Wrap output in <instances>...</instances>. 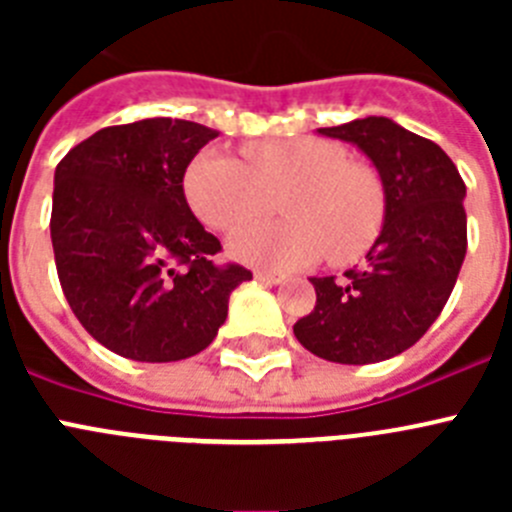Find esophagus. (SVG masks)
Returning <instances> with one entry per match:
<instances>
[{"label": "esophagus", "mask_w": 512, "mask_h": 512, "mask_svg": "<svg viewBox=\"0 0 512 512\" xmlns=\"http://www.w3.org/2000/svg\"><path fill=\"white\" fill-rule=\"evenodd\" d=\"M253 277L259 279V282H266V284H282L284 282V274H277V271L256 269V271H253Z\"/></svg>", "instance_id": "esophagus-1"}]
</instances>
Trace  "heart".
Returning a JSON list of instances; mask_svg holds the SVG:
<instances>
[{
  "label": "heart",
  "instance_id": "1",
  "mask_svg": "<svg viewBox=\"0 0 512 512\" xmlns=\"http://www.w3.org/2000/svg\"><path fill=\"white\" fill-rule=\"evenodd\" d=\"M184 197L202 223L233 233L279 207L287 217L233 238V253L271 269H297L328 253L351 264L377 243L387 194L377 169L348 158L336 140H256L238 158L205 151L184 171Z\"/></svg>",
  "mask_w": 512,
  "mask_h": 512
}]
</instances>
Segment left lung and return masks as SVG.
<instances>
[{
	"label": "left lung",
	"mask_w": 512,
	"mask_h": 512,
	"mask_svg": "<svg viewBox=\"0 0 512 512\" xmlns=\"http://www.w3.org/2000/svg\"><path fill=\"white\" fill-rule=\"evenodd\" d=\"M328 138L372 158L387 217L361 269L315 277V310L295 323L310 354L336 364H377L418 343L451 297L467 253V184L441 146L390 117H364Z\"/></svg>",
	"instance_id": "obj_1"
}]
</instances>
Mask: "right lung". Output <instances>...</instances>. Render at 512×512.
<instances>
[{"mask_svg":"<svg viewBox=\"0 0 512 512\" xmlns=\"http://www.w3.org/2000/svg\"><path fill=\"white\" fill-rule=\"evenodd\" d=\"M217 130L151 117L102 128L56 166L51 241L58 282L94 341L133 361L200 354L251 271L192 215L184 171Z\"/></svg>","mask_w":512,"mask_h":512,"instance_id":"add662e5","label":"right lung"}]
</instances>
